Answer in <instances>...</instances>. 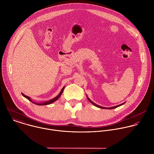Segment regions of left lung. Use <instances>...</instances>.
Returning a JSON list of instances; mask_svg holds the SVG:
<instances>
[{"mask_svg":"<svg viewBox=\"0 0 154 154\" xmlns=\"http://www.w3.org/2000/svg\"><path fill=\"white\" fill-rule=\"evenodd\" d=\"M87 98H88V100L92 104H94V106H95L96 107H98V108H101V109H115V108H116V107H119V106H122V105H123L124 104H125V103H122V104H119V105H118V106H114V107H101V106H98V105H97V104H95L94 103H93L88 97V96H87Z\"/></svg>","mask_w":154,"mask_h":154,"instance_id":"obj_1","label":"left lung"}]
</instances>
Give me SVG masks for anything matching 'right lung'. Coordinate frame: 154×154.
<instances>
[{
  "label": "right lung",
  "instance_id": "right-lung-1",
  "mask_svg": "<svg viewBox=\"0 0 154 154\" xmlns=\"http://www.w3.org/2000/svg\"><path fill=\"white\" fill-rule=\"evenodd\" d=\"M64 88H65V87H63V88L62 89V90H61L60 92V93L59 94V95H58L57 97H56L55 98H53V99H51V100H49V101H45V102H43V103H34V102H33V101L31 100V99H30V97H27V96L25 95H24V94H23V93H21V94H22V95H23L24 97H25L26 98H27L28 100H29V101H31L32 103H33L34 104H36V105H39V106H42V105H48V104H51V103H54V101H56V100H57L59 98V97H60L61 94H62V92H63V90H64Z\"/></svg>",
  "mask_w": 154,
  "mask_h": 154
}]
</instances>
